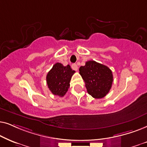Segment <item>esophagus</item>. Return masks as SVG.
Instances as JSON below:
<instances>
[{
  "instance_id": "1",
  "label": "esophagus",
  "mask_w": 147,
  "mask_h": 147,
  "mask_svg": "<svg viewBox=\"0 0 147 147\" xmlns=\"http://www.w3.org/2000/svg\"><path fill=\"white\" fill-rule=\"evenodd\" d=\"M71 66H72V68L73 70H76V71H77V70H78V66L76 64H72Z\"/></svg>"
}]
</instances>
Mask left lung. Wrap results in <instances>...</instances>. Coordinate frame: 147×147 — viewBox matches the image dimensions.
Listing matches in <instances>:
<instances>
[{
  "instance_id": "obj_1",
  "label": "left lung",
  "mask_w": 147,
  "mask_h": 147,
  "mask_svg": "<svg viewBox=\"0 0 147 147\" xmlns=\"http://www.w3.org/2000/svg\"><path fill=\"white\" fill-rule=\"evenodd\" d=\"M87 92L93 98L104 97L110 90L113 83L111 70L107 66L94 60L86 62L79 68Z\"/></svg>"
}]
</instances>
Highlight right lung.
Segmentation results:
<instances>
[{"mask_svg":"<svg viewBox=\"0 0 147 147\" xmlns=\"http://www.w3.org/2000/svg\"><path fill=\"white\" fill-rule=\"evenodd\" d=\"M75 72L69 64L64 66L59 62L56 63L46 76L49 89L54 95L63 97L70 87V80Z\"/></svg>","mask_w":147,"mask_h":147,"instance_id":"obj_1","label":"right lung"}]
</instances>
